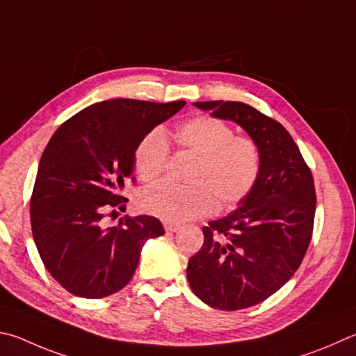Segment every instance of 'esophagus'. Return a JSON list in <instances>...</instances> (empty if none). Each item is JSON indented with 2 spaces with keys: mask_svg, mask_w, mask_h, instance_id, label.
Instances as JSON below:
<instances>
[{
  "mask_svg": "<svg viewBox=\"0 0 356 356\" xmlns=\"http://www.w3.org/2000/svg\"><path fill=\"white\" fill-rule=\"evenodd\" d=\"M163 227L166 232H170V234H172V232H177L180 229L179 224H174V222H163Z\"/></svg>",
  "mask_w": 356,
  "mask_h": 356,
  "instance_id": "obj_1",
  "label": "esophagus"
}]
</instances>
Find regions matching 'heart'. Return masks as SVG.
Returning a JSON list of instances; mask_svg holds the SVG:
<instances>
[{
	"label": "heart",
	"mask_w": 356,
	"mask_h": 356,
	"mask_svg": "<svg viewBox=\"0 0 356 356\" xmlns=\"http://www.w3.org/2000/svg\"><path fill=\"white\" fill-rule=\"evenodd\" d=\"M174 138L179 149L196 156L188 186L157 184L140 196L141 209L168 222H182L215 210L234 209L254 191L261 171V151L248 135H235L227 122L195 116L180 124ZM170 145L160 129L147 132L134 154L135 171L143 182L163 174Z\"/></svg>",
	"instance_id": "b5f03b06"
}]
</instances>
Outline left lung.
Masks as SVG:
<instances>
[{
  "label": "left lung",
  "instance_id": "8db88e82",
  "mask_svg": "<svg viewBox=\"0 0 356 356\" xmlns=\"http://www.w3.org/2000/svg\"><path fill=\"white\" fill-rule=\"evenodd\" d=\"M240 124L261 151V171L241 207L202 229L204 244L186 268L207 305L225 312L254 307L299 269L312 241L316 191L312 170L279 121L238 101L195 102Z\"/></svg>",
  "mask_w": 356,
  "mask_h": 356
}]
</instances>
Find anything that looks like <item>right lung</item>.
<instances>
[{"label":"right lung","instance_id":"obj_1","mask_svg":"<svg viewBox=\"0 0 356 356\" xmlns=\"http://www.w3.org/2000/svg\"><path fill=\"white\" fill-rule=\"evenodd\" d=\"M184 106L126 98L96 102L51 137L32 190L31 227L44 268L68 293L102 299L124 288L143 244L165 234L154 216H126L108 229L101 219L126 207L120 193L135 180L138 141Z\"/></svg>","mask_w":356,"mask_h":356}]
</instances>
